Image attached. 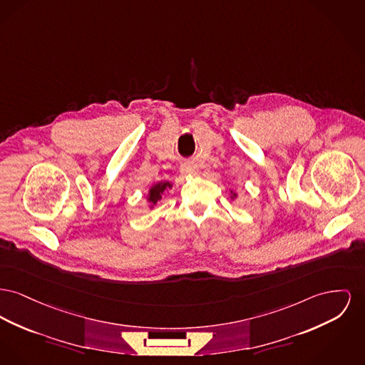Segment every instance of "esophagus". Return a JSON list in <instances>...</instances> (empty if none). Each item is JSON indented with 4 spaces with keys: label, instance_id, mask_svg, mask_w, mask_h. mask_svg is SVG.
Wrapping results in <instances>:
<instances>
[{
    "label": "esophagus",
    "instance_id": "esophagus-1",
    "mask_svg": "<svg viewBox=\"0 0 365 365\" xmlns=\"http://www.w3.org/2000/svg\"><path fill=\"white\" fill-rule=\"evenodd\" d=\"M197 171H198L197 165L192 164V163H186V164H183V165L180 167V172H182L183 175H192V173H195Z\"/></svg>",
    "mask_w": 365,
    "mask_h": 365
}]
</instances>
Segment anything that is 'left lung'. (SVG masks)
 <instances>
[{
  "instance_id": "obj_1",
  "label": "left lung",
  "mask_w": 365,
  "mask_h": 365,
  "mask_svg": "<svg viewBox=\"0 0 365 365\" xmlns=\"http://www.w3.org/2000/svg\"><path fill=\"white\" fill-rule=\"evenodd\" d=\"M229 192H230V198H232V200H236L237 197H238V194H237L235 190H232V189H230Z\"/></svg>"
}]
</instances>
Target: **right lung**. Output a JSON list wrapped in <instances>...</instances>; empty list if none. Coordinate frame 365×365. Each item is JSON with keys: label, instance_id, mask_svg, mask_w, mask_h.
Returning <instances> with one entry per match:
<instances>
[{"label": "right lung", "instance_id": "add662e5", "mask_svg": "<svg viewBox=\"0 0 365 365\" xmlns=\"http://www.w3.org/2000/svg\"><path fill=\"white\" fill-rule=\"evenodd\" d=\"M172 186L173 185H172L170 180H158V182L151 185L150 187H149V192L146 194V201H148V205H149L150 210H153L157 205V202L160 200H163L164 193L168 189H172Z\"/></svg>", "mask_w": 365, "mask_h": 365}]
</instances>
